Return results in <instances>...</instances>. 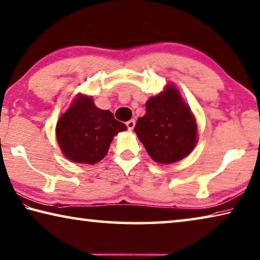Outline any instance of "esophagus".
I'll list each match as a JSON object with an SVG mask.
<instances>
[{
	"label": "esophagus",
	"mask_w": 260,
	"mask_h": 260,
	"mask_svg": "<svg viewBox=\"0 0 260 260\" xmlns=\"http://www.w3.org/2000/svg\"><path fill=\"white\" fill-rule=\"evenodd\" d=\"M126 125H127V127H128V129L132 131L135 127V120H134V119H131V120L126 122Z\"/></svg>",
	"instance_id": "esophagus-1"
}]
</instances>
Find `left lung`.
Segmentation results:
<instances>
[{"mask_svg":"<svg viewBox=\"0 0 260 260\" xmlns=\"http://www.w3.org/2000/svg\"><path fill=\"white\" fill-rule=\"evenodd\" d=\"M146 110L134 131L156 163H176L191 154L198 142L197 120L175 84L150 97Z\"/></svg>","mask_w":260,"mask_h":260,"instance_id":"8db88e82","label":"left lung"}]
</instances>
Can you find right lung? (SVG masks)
<instances>
[{"label":"right lung","mask_w":260,"mask_h":260,"mask_svg":"<svg viewBox=\"0 0 260 260\" xmlns=\"http://www.w3.org/2000/svg\"><path fill=\"white\" fill-rule=\"evenodd\" d=\"M110 110L98 109L92 96L77 93L56 122V141L64 157L75 163L96 164L108 154L113 138L126 131Z\"/></svg>","instance_id":"obj_1"}]
</instances>
